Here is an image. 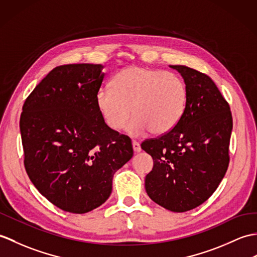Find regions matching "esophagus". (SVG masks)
Wrapping results in <instances>:
<instances>
[{"mask_svg":"<svg viewBox=\"0 0 257 257\" xmlns=\"http://www.w3.org/2000/svg\"><path fill=\"white\" fill-rule=\"evenodd\" d=\"M133 149L135 153H138L141 151V147H140V143L137 142V141H133Z\"/></svg>","mask_w":257,"mask_h":257,"instance_id":"1","label":"esophagus"}]
</instances>
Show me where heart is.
I'll use <instances>...</instances> for the list:
<instances>
[{
    "mask_svg": "<svg viewBox=\"0 0 257 257\" xmlns=\"http://www.w3.org/2000/svg\"><path fill=\"white\" fill-rule=\"evenodd\" d=\"M187 88L180 76L139 65L124 68L112 77L110 88H100L96 104L107 126L126 128L134 137L168 134L181 120L186 108Z\"/></svg>",
    "mask_w": 257,
    "mask_h": 257,
    "instance_id": "b5f03b06",
    "label": "heart"
}]
</instances>
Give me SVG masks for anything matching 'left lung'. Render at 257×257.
<instances>
[{"label": "left lung", "instance_id": "left-lung-1", "mask_svg": "<svg viewBox=\"0 0 257 257\" xmlns=\"http://www.w3.org/2000/svg\"><path fill=\"white\" fill-rule=\"evenodd\" d=\"M184 79L186 108L168 134L146 140L141 149L153 159L146 176L148 196L173 212L192 210L219 186L229 165L232 115L209 76L186 65H170Z\"/></svg>", "mask_w": 257, "mask_h": 257}]
</instances>
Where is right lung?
Segmentation results:
<instances>
[{"label":"right lung","mask_w":257,"mask_h":257,"mask_svg":"<svg viewBox=\"0 0 257 257\" xmlns=\"http://www.w3.org/2000/svg\"><path fill=\"white\" fill-rule=\"evenodd\" d=\"M103 69L91 63L57 67L23 106L27 174L41 195L68 212L103 205L114 174L134 156L130 139L107 126L97 108Z\"/></svg>","instance_id":"right-lung-1"}]
</instances>
